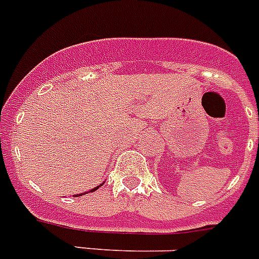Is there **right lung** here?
Masks as SVG:
<instances>
[{
  "mask_svg": "<svg viewBox=\"0 0 259 259\" xmlns=\"http://www.w3.org/2000/svg\"><path fill=\"white\" fill-rule=\"evenodd\" d=\"M98 187H101V185H99V186ZM98 187H96V189H92V190H90V191H89V193H92V191H96V190L97 189H98ZM81 195H82V194H77V195L76 196H81Z\"/></svg>",
  "mask_w": 259,
  "mask_h": 259,
  "instance_id": "obj_1",
  "label": "right lung"
}]
</instances>
